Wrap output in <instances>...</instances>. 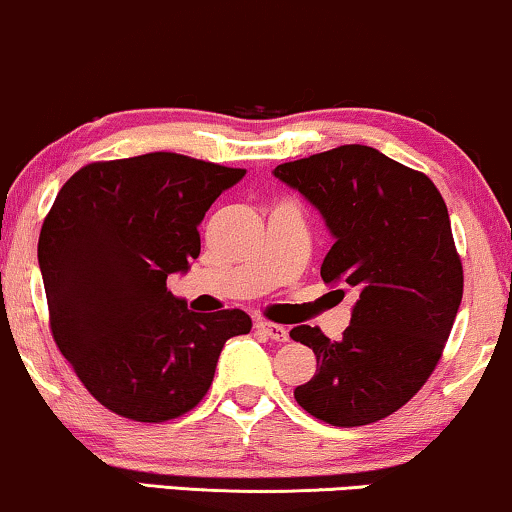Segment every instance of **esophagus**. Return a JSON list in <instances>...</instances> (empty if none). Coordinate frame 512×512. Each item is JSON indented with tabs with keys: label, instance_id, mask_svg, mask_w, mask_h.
<instances>
[{
	"label": "esophagus",
	"instance_id": "obj_1",
	"mask_svg": "<svg viewBox=\"0 0 512 512\" xmlns=\"http://www.w3.org/2000/svg\"><path fill=\"white\" fill-rule=\"evenodd\" d=\"M255 328L260 333L267 335V338L276 340V342H286L288 340V331L286 326H281V323H271V321H257Z\"/></svg>",
	"mask_w": 512,
	"mask_h": 512
}]
</instances>
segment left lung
<instances>
[{
    "instance_id": "1",
    "label": "left lung",
    "mask_w": 512,
    "mask_h": 512,
    "mask_svg": "<svg viewBox=\"0 0 512 512\" xmlns=\"http://www.w3.org/2000/svg\"><path fill=\"white\" fill-rule=\"evenodd\" d=\"M319 210L333 236L321 278L352 319L340 340L297 326L316 373L295 401L338 428L368 425L409 401L442 357L461 307L463 267L437 186L371 146L349 144L274 170Z\"/></svg>"
}]
</instances>
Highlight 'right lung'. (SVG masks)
<instances>
[{
    "label": "right lung",
    "mask_w": 512,
    "mask_h": 512,
    "mask_svg": "<svg viewBox=\"0 0 512 512\" xmlns=\"http://www.w3.org/2000/svg\"><path fill=\"white\" fill-rule=\"evenodd\" d=\"M245 170L177 153L92 163L42 224L37 260L51 333L96 401L139 423L191 411L224 342L250 333L241 309L198 314L167 290L200 255L198 226Z\"/></svg>",
    "instance_id": "right-lung-1"
}]
</instances>
